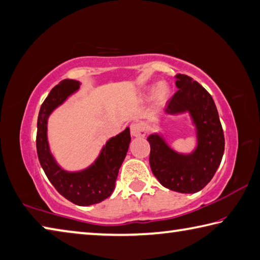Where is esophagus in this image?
Here are the masks:
<instances>
[{
	"label": "esophagus",
	"instance_id": "esophagus-1",
	"mask_svg": "<svg viewBox=\"0 0 260 260\" xmlns=\"http://www.w3.org/2000/svg\"><path fill=\"white\" fill-rule=\"evenodd\" d=\"M131 135L135 136V137H143V136L146 135V129L144 126L143 123H133L131 124Z\"/></svg>",
	"mask_w": 260,
	"mask_h": 260
}]
</instances>
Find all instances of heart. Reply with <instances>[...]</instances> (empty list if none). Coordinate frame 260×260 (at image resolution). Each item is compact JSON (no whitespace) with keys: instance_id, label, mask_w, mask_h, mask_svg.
I'll return each instance as SVG.
<instances>
[{"instance_id":"b5f03b06","label":"heart","mask_w":260,"mask_h":260,"mask_svg":"<svg viewBox=\"0 0 260 260\" xmlns=\"http://www.w3.org/2000/svg\"><path fill=\"white\" fill-rule=\"evenodd\" d=\"M156 91H158V96L161 98V99L165 98L166 93H167V91H166V87H164L162 85H158V86H156Z\"/></svg>"}]
</instances>
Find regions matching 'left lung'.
<instances>
[{
    "mask_svg": "<svg viewBox=\"0 0 260 260\" xmlns=\"http://www.w3.org/2000/svg\"><path fill=\"white\" fill-rule=\"evenodd\" d=\"M178 90L168 101L166 112L189 110L197 126L198 147L191 155H180L158 135L147 138L151 146L153 175L165 188L194 193L205 188L214 176L224 152V136L218 110L210 93L186 75H177Z\"/></svg>",
    "mask_w": 260,
    "mask_h": 260,
    "instance_id": "left-lung-1",
    "label": "left lung"
}]
</instances>
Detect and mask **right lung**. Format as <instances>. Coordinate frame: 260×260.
<instances>
[{
    "instance_id": "1",
    "label": "right lung",
    "mask_w": 260,
    "mask_h": 260,
    "mask_svg": "<svg viewBox=\"0 0 260 260\" xmlns=\"http://www.w3.org/2000/svg\"><path fill=\"white\" fill-rule=\"evenodd\" d=\"M78 87L79 83L74 79L62 80L42 102L38 116L37 153L41 167L54 188L76 205L88 206L102 202L113 193L118 169L126 155L131 137L129 127H126L116 137L109 139L94 165L86 170L67 173L59 168L47 143V118Z\"/></svg>"
}]
</instances>
